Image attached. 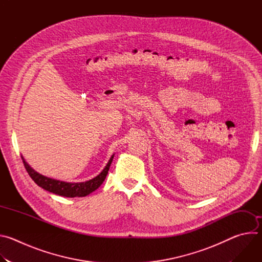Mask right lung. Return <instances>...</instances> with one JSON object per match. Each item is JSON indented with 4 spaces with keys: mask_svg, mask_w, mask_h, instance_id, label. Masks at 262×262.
I'll list each match as a JSON object with an SVG mask.
<instances>
[{
    "mask_svg": "<svg viewBox=\"0 0 262 262\" xmlns=\"http://www.w3.org/2000/svg\"><path fill=\"white\" fill-rule=\"evenodd\" d=\"M113 158L114 157H112L110 159L108 163L106 164L104 169L100 172V174H98L96 177H94L91 180H88L86 182H80V183H69V182H64V181L46 177L39 173H37L35 170H33L26 163L24 158H21V159H23V163H24V166H25L28 174L30 175V177L34 180V182L37 185H39L40 188H42L51 193H54V194H57V195H60L63 197L73 198V197H85L99 188L100 184L103 182V180L106 177L107 171L110 169L112 161H113Z\"/></svg>",
    "mask_w": 262,
    "mask_h": 262,
    "instance_id": "right-lung-1",
    "label": "right lung"
}]
</instances>
